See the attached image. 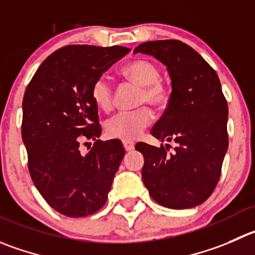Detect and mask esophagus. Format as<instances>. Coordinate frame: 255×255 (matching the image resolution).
Listing matches in <instances>:
<instances>
[{"instance_id":"34e87169","label":"esophagus","mask_w":255,"mask_h":255,"mask_svg":"<svg viewBox=\"0 0 255 255\" xmlns=\"http://www.w3.org/2000/svg\"><path fill=\"white\" fill-rule=\"evenodd\" d=\"M123 145H124V149H125L126 151H131V150H134L135 147L134 141H131V140H123Z\"/></svg>"}]
</instances>
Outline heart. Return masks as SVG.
<instances>
[{
	"mask_svg": "<svg viewBox=\"0 0 255 255\" xmlns=\"http://www.w3.org/2000/svg\"><path fill=\"white\" fill-rule=\"evenodd\" d=\"M120 75L126 81L140 87L137 105L149 104L154 108H161L168 103L169 90L160 80V69L154 62L145 59L134 60L120 70ZM90 95L100 110L105 113L111 110L114 91L106 77H98L93 82ZM152 111L147 106H141L136 110L120 113L111 118L106 123V132L114 139L134 140L152 123Z\"/></svg>",
	"mask_w": 255,
	"mask_h": 255,
	"instance_id": "b5f03b06",
	"label": "heart"
}]
</instances>
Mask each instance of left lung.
<instances>
[{
    "label": "left lung",
    "mask_w": 255,
    "mask_h": 255,
    "mask_svg": "<svg viewBox=\"0 0 255 255\" xmlns=\"http://www.w3.org/2000/svg\"><path fill=\"white\" fill-rule=\"evenodd\" d=\"M135 53L154 56L165 65L171 79L168 108L151 129L161 141L155 147L137 142L144 156L142 181L157 204L189 209L204 203L214 191L228 150V104L219 77L194 48L178 40L149 41Z\"/></svg>",
    "instance_id": "1"
}]
</instances>
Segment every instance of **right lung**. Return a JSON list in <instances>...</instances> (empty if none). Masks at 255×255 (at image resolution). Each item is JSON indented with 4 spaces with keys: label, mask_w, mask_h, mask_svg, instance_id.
Returning a JSON list of instances; mask_svg holds the SVG:
<instances>
[{
    "label": "right lung",
    "mask_w": 255,
    "mask_h": 255,
    "mask_svg": "<svg viewBox=\"0 0 255 255\" xmlns=\"http://www.w3.org/2000/svg\"><path fill=\"white\" fill-rule=\"evenodd\" d=\"M128 52L123 46H65L41 64L23 95L21 129L31 179L66 217H87L104 207L125 155L120 140H98L101 126L90 89ZM87 139L96 142L84 154Z\"/></svg>",
    "instance_id": "right-lung-1"
}]
</instances>
